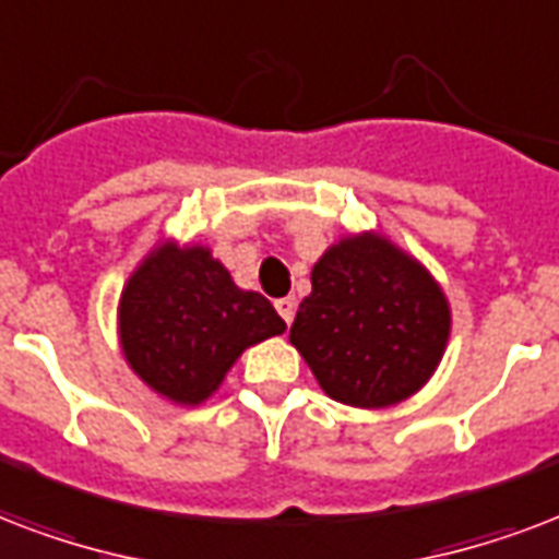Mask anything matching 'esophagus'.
<instances>
[{"instance_id":"obj_1","label":"esophagus","mask_w":559,"mask_h":559,"mask_svg":"<svg viewBox=\"0 0 559 559\" xmlns=\"http://www.w3.org/2000/svg\"><path fill=\"white\" fill-rule=\"evenodd\" d=\"M294 309H297L294 297H283V300H276V311H280V318H283L285 323H292L294 320Z\"/></svg>"}]
</instances>
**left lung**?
Returning a JSON list of instances; mask_svg holds the SVG:
<instances>
[{
	"label": "left lung",
	"mask_w": 559,
	"mask_h": 559,
	"mask_svg": "<svg viewBox=\"0 0 559 559\" xmlns=\"http://www.w3.org/2000/svg\"><path fill=\"white\" fill-rule=\"evenodd\" d=\"M449 302L417 259L361 233L311 271L292 344L332 400L388 408L431 379L449 341Z\"/></svg>",
	"instance_id": "left-lung-1"
}]
</instances>
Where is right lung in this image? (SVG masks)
<instances>
[{"instance_id":"add662e5","label":"right lung","mask_w":559,"mask_h":559,"mask_svg":"<svg viewBox=\"0 0 559 559\" xmlns=\"http://www.w3.org/2000/svg\"><path fill=\"white\" fill-rule=\"evenodd\" d=\"M283 332L271 300L241 292L210 250L171 241L133 271L119 302L128 365L180 405L206 400L245 349Z\"/></svg>"}]
</instances>
